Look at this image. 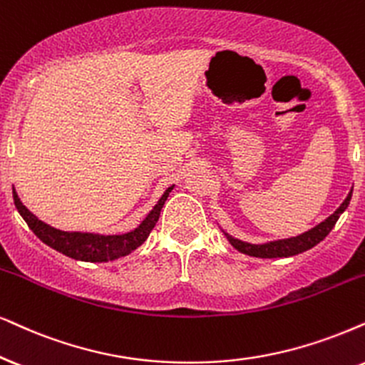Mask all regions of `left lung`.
I'll use <instances>...</instances> for the list:
<instances>
[{
	"instance_id": "1",
	"label": "left lung",
	"mask_w": 365,
	"mask_h": 365,
	"mask_svg": "<svg viewBox=\"0 0 365 365\" xmlns=\"http://www.w3.org/2000/svg\"><path fill=\"white\" fill-rule=\"evenodd\" d=\"M352 190L354 187L350 188L349 195L345 197V200L340 204L339 209H336L334 214L327 217L325 220H322L320 224H317L315 227L308 229L307 232L298 234L294 237H286V239H276V241H267L262 244H251L246 241H241V239L230 236V234L225 232V230L220 227L225 239L230 242V246L234 249H237L239 252L247 256H255V257H289L294 255H299V252H305L308 249L315 247L318 242L324 241V239L329 236V232L334 229V225L339 217L344 214L345 209H347L350 204V198H352Z\"/></svg>"
}]
</instances>
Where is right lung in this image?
Instances as JSON below:
<instances>
[{"label":"right lung","mask_w":365,"mask_h":365,"mask_svg":"<svg viewBox=\"0 0 365 365\" xmlns=\"http://www.w3.org/2000/svg\"><path fill=\"white\" fill-rule=\"evenodd\" d=\"M173 187H168L167 190L161 193L153 209L148 212V215L138 224L129 232L124 234H94V232H79V230H60L55 229L52 225L45 224L38 217L26 209L23 202L18 197L15 188H13V200H15L16 210L20 212L29 227L34 230V234L55 251L62 252L76 261H86V262H108L119 259V257L131 255L135 249L141 246L150 236V232L158 222L160 212L163 209L165 202L173 190Z\"/></svg>","instance_id":"1"}]
</instances>
